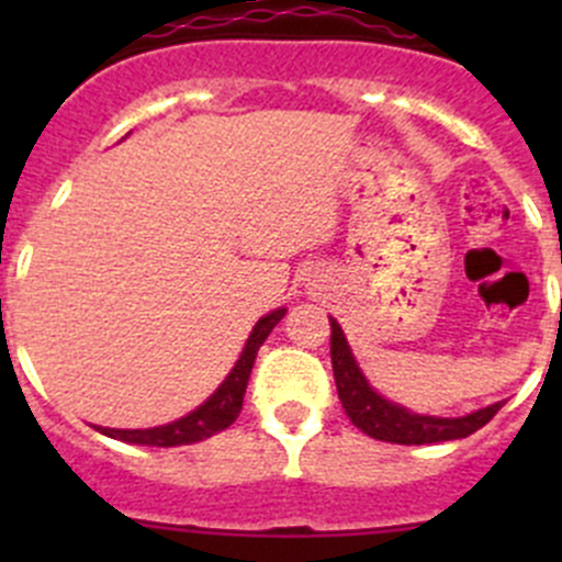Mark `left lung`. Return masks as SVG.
Segmentation results:
<instances>
[{"instance_id":"obj_1","label":"left lung","mask_w":562,"mask_h":562,"mask_svg":"<svg viewBox=\"0 0 562 562\" xmlns=\"http://www.w3.org/2000/svg\"><path fill=\"white\" fill-rule=\"evenodd\" d=\"M331 367L337 394L342 400L345 413L350 422L375 440L400 446H424V443H443V440H459L473 435L475 429L484 427L492 416L503 407V402L486 405L481 411L468 413V416L443 418L427 416V413L407 411L400 402H391L370 386V381L361 372L348 339H345L342 326L331 317Z\"/></svg>"}]
</instances>
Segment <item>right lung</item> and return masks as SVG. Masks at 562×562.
<instances>
[{"mask_svg":"<svg viewBox=\"0 0 562 562\" xmlns=\"http://www.w3.org/2000/svg\"><path fill=\"white\" fill-rule=\"evenodd\" d=\"M285 313L288 310L280 307L255 323L245 348H241L239 361H236L234 370L228 372V378L220 383L217 391H214L203 405H198L195 411H190L187 416L176 418L171 424H162V427H149V429H108V427H94V429L113 440H124V443H135V446H160V449L198 443V440H206L212 438V435L228 429L231 424L236 422V416H239L241 402H245V391H247L249 372H252V364H255V356H258L260 345L266 342L271 328L285 317Z\"/></svg>","mask_w":562,"mask_h":562,"instance_id":"1","label":"right lung"}]
</instances>
